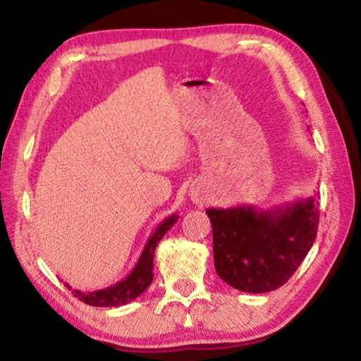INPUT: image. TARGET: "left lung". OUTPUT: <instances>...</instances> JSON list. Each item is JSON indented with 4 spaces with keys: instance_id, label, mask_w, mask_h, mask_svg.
<instances>
[{
    "instance_id": "obj_1",
    "label": "left lung",
    "mask_w": 361,
    "mask_h": 361,
    "mask_svg": "<svg viewBox=\"0 0 361 361\" xmlns=\"http://www.w3.org/2000/svg\"><path fill=\"white\" fill-rule=\"evenodd\" d=\"M315 195L267 210L207 209L219 279L243 293H267L288 282L315 242L320 215Z\"/></svg>"
}]
</instances>
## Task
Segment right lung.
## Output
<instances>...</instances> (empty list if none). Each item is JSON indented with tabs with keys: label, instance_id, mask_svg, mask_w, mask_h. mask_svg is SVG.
<instances>
[{
	"label": "right lung",
	"instance_id": "obj_1",
	"mask_svg": "<svg viewBox=\"0 0 361 361\" xmlns=\"http://www.w3.org/2000/svg\"><path fill=\"white\" fill-rule=\"evenodd\" d=\"M178 218L180 216L176 215V213H172V215L167 216L162 223L157 224L156 231L152 232L148 242H146L135 267L132 269L129 276L126 279L119 280V282H116L111 286H106V288L95 291L75 290L68 283H65L66 288H68L73 293V296L78 298L79 301L89 305H95V307H119V305L129 304L133 299H137L142 295V293H145V290L151 285L152 277H154V274H152V267H154L152 261H154V252L157 243L167 234V231L172 229V226L178 221Z\"/></svg>",
	"mask_w": 361,
	"mask_h": 361
}]
</instances>
